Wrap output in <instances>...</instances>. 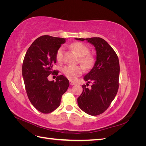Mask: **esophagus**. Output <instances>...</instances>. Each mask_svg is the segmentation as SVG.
<instances>
[{"instance_id":"esophagus-1","label":"esophagus","mask_w":146,"mask_h":146,"mask_svg":"<svg viewBox=\"0 0 146 146\" xmlns=\"http://www.w3.org/2000/svg\"><path fill=\"white\" fill-rule=\"evenodd\" d=\"M70 85H76V83H75V82H70Z\"/></svg>"}]
</instances>
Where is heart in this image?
<instances>
[{
  "mask_svg": "<svg viewBox=\"0 0 146 146\" xmlns=\"http://www.w3.org/2000/svg\"><path fill=\"white\" fill-rule=\"evenodd\" d=\"M70 49L72 50L76 55L79 56V62L85 67L90 68L94 64V58L91 55H89L90 49L84 44L77 42L72 44L70 46ZM63 54V47H60L56 52V59L60 61L62 59ZM62 71L65 76L70 80H75L77 77L83 73V68L80 66H66L63 68Z\"/></svg>",
  "mask_w": 146,
  "mask_h": 146,
  "instance_id": "1",
  "label": "heart"
}]
</instances>
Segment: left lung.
Here are the masks:
<instances>
[{"mask_svg": "<svg viewBox=\"0 0 146 146\" xmlns=\"http://www.w3.org/2000/svg\"><path fill=\"white\" fill-rule=\"evenodd\" d=\"M87 41L95 47L96 62L93 68L84 77L88 83H92L88 89L83 85V92L77 99L78 107L91 116H97L107 110L117 92L120 66L117 54L104 39L99 37L75 38Z\"/></svg>", "mask_w": 146, "mask_h": 146, "instance_id": "1", "label": "left lung"}]
</instances>
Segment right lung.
Here are the masks:
<instances>
[{
	"mask_svg": "<svg viewBox=\"0 0 146 146\" xmlns=\"http://www.w3.org/2000/svg\"><path fill=\"white\" fill-rule=\"evenodd\" d=\"M65 42L64 38L44 35L35 39L24 57L23 77L26 92L33 107L42 113H51L59 107L69 86L63 75L57 76L55 82L47 79L55 72L52 66L56 63V52Z\"/></svg>",
	"mask_w": 146,
	"mask_h": 146,
	"instance_id": "1",
	"label": "right lung"
}]
</instances>
